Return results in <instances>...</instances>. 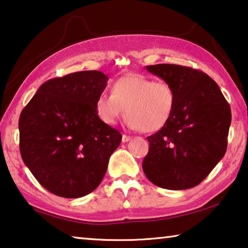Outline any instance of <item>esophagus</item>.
<instances>
[{"label":"esophagus","instance_id":"esophagus-1","mask_svg":"<svg viewBox=\"0 0 248 248\" xmlns=\"http://www.w3.org/2000/svg\"><path fill=\"white\" fill-rule=\"evenodd\" d=\"M129 140H131V137L130 136L123 135V142H128Z\"/></svg>","mask_w":248,"mask_h":248}]
</instances>
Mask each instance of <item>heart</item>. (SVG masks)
Here are the masks:
<instances>
[{"label":"heart","mask_w":248,"mask_h":248,"mask_svg":"<svg viewBox=\"0 0 248 248\" xmlns=\"http://www.w3.org/2000/svg\"><path fill=\"white\" fill-rule=\"evenodd\" d=\"M111 95L101 93L95 112L106 124H114L124 111L125 124L143 132L160 130L172 116L176 93L170 83L142 75H129L114 81Z\"/></svg>","instance_id":"1"}]
</instances>
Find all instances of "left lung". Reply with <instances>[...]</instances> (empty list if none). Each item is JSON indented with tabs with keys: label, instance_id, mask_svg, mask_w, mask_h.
I'll return each instance as SVG.
<instances>
[{
	"label": "left lung",
	"instance_id": "1",
	"mask_svg": "<svg viewBox=\"0 0 248 248\" xmlns=\"http://www.w3.org/2000/svg\"><path fill=\"white\" fill-rule=\"evenodd\" d=\"M146 69L171 84L176 107L167 124L147 137L150 145L143 172L158 187L189 189L201 184L226 153L231 107L215 81L199 70L177 64Z\"/></svg>",
	"mask_w": 248,
	"mask_h": 248
}]
</instances>
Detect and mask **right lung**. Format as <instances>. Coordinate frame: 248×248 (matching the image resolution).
Listing matches in <instances>:
<instances>
[{"mask_svg": "<svg viewBox=\"0 0 248 248\" xmlns=\"http://www.w3.org/2000/svg\"><path fill=\"white\" fill-rule=\"evenodd\" d=\"M107 81L100 71L54 78L44 82L22 110V159L50 193L83 197L105 177L109 158L123 139L95 112V100Z\"/></svg>", "mask_w": 248, "mask_h": 248, "instance_id": "add662e5", "label": "right lung"}]
</instances>
